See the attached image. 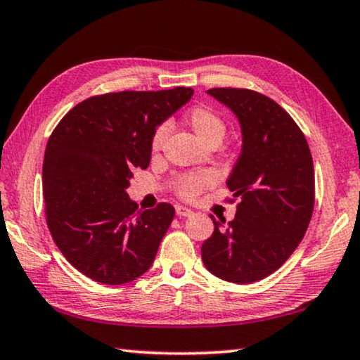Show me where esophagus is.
I'll list each match as a JSON object with an SVG mask.
<instances>
[{"label": "esophagus", "instance_id": "esophagus-1", "mask_svg": "<svg viewBox=\"0 0 360 360\" xmlns=\"http://www.w3.org/2000/svg\"><path fill=\"white\" fill-rule=\"evenodd\" d=\"M176 214H178L179 218H187V216L193 214V211L191 208L182 207V205H176Z\"/></svg>", "mask_w": 360, "mask_h": 360}]
</instances>
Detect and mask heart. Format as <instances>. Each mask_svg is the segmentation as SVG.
<instances>
[{
  "label": "heart",
  "instance_id": "1",
  "mask_svg": "<svg viewBox=\"0 0 360 360\" xmlns=\"http://www.w3.org/2000/svg\"><path fill=\"white\" fill-rule=\"evenodd\" d=\"M186 122L189 123L193 133L197 138L205 144H211V142H219L222 136L226 133V122L222 120L218 112H214L210 107H195L189 110L186 115ZM168 134L167 124H160V127L153 131L150 139V149L152 152H158L162 149L165 139ZM214 182V174L211 171H198V173L182 174L178 181L174 182V192L178 193L181 198H187L191 200L195 195H198L203 189H207Z\"/></svg>",
  "mask_w": 360,
  "mask_h": 360
}]
</instances>
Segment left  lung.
Here are the masks:
<instances>
[{
  "label": "left lung",
  "mask_w": 360,
  "mask_h": 360,
  "mask_svg": "<svg viewBox=\"0 0 360 360\" xmlns=\"http://www.w3.org/2000/svg\"><path fill=\"white\" fill-rule=\"evenodd\" d=\"M207 93L240 122L242 152L227 179L240 202L227 224L211 216L214 231L202 259L222 281L252 283L276 272L303 240L314 210L312 155L303 131L276 101L240 88Z\"/></svg>",
  "instance_id": "8db88e82"
}]
</instances>
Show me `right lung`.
<instances>
[{
	"label": "right lung",
	"instance_id": "obj_1",
	"mask_svg": "<svg viewBox=\"0 0 360 360\" xmlns=\"http://www.w3.org/2000/svg\"><path fill=\"white\" fill-rule=\"evenodd\" d=\"M192 88L122 91L79 102L49 136L43 195L53 240L84 276L123 285L149 271L174 208L138 211L127 189L150 163L158 124L192 98Z\"/></svg>",
	"mask_w": 360,
	"mask_h": 360
}]
</instances>
